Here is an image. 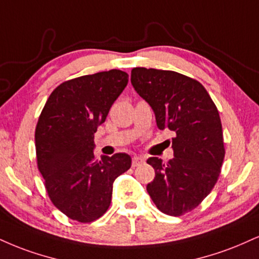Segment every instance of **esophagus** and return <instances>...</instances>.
Listing matches in <instances>:
<instances>
[{"instance_id":"1","label":"esophagus","mask_w":259,"mask_h":259,"mask_svg":"<svg viewBox=\"0 0 259 259\" xmlns=\"http://www.w3.org/2000/svg\"><path fill=\"white\" fill-rule=\"evenodd\" d=\"M143 163V159L141 157H134L133 160H132V165L133 167L135 166H139V165H141Z\"/></svg>"}]
</instances>
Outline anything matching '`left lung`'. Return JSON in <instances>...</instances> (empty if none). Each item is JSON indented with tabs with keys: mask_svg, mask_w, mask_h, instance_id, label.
Segmentation results:
<instances>
[{
	"mask_svg": "<svg viewBox=\"0 0 259 259\" xmlns=\"http://www.w3.org/2000/svg\"><path fill=\"white\" fill-rule=\"evenodd\" d=\"M132 84L153 108L158 127L175 133L174 159L147 160L155 171L149 197L165 214L191 212L221 174L226 149L219 110L200 82L175 71L134 67Z\"/></svg>",
	"mask_w": 259,
	"mask_h": 259,
	"instance_id": "8db88e82",
	"label": "left lung"
}]
</instances>
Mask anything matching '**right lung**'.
<instances>
[{
  "mask_svg": "<svg viewBox=\"0 0 259 259\" xmlns=\"http://www.w3.org/2000/svg\"><path fill=\"white\" fill-rule=\"evenodd\" d=\"M127 73L110 70L57 87L35 132L37 166L54 206L68 219L90 223L111 204L113 182L132 166L125 153L96 159L94 134L127 84Z\"/></svg>",
  "mask_w": 259,
  "mask_h": 259,
  "instance_id": "1",
  "label": "right lung"
}]
</instances>
